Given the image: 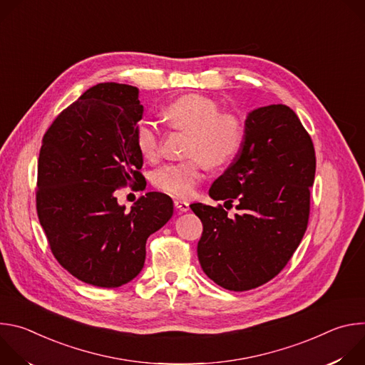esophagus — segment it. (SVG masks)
I'll list each match as a JSON object with an SVG mask.
<instances>
[{"instance_id":"esophagus-1","label":"esophagus","mask_w":365,"mask_h":365,"mask_svg":"<svg viewBox=\"0 0 365 365\" xmlns=\"http://www.w3.org/2000/svg\"><path fill=\"white\" fill-rule=\"evenodd\" d=\"M175 207L176 211L179 214H183V212H187L189 211V203L186 200H182V199H176L175 200Z\"/></svg>"}]
</instances>
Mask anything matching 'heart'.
Instances as JSON below:
<instances>
[{
	"label": "heart",
	"instance_id": "b5f03b06",
	"mask_svg": "<svg viewBox=\"0 0 365 365\" xmlns=\"http://www.w3.org/2000/svg\"><path fill=\"white\" fill-rule=\"evenodd\" d=\"M165 117L176 127L190 133L187 153L182 162H172L154 173V185L179 197L190 196L203 175V160L220 168L230 163L244 143V127L231 114H221L218 103L200 95L182 96L166 107ZM135 144L148 160L160 154V133L154 123L143 120L135 127Z\"/></svg>",
	"mask_w": 365,
	"mask_h": 365
}]
</instances>
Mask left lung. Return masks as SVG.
I'll use <instances>...</instances> for the list:
<instances>
[{
  "label": "left lung",
  "instance_id": "8db88e82",
  "mask_svg": "<svg viewBox=\"0 0 365 365\" xmlns=\"http://www.w3.org/2000/svg\"><path fill=\"white\" fill-rule=\"evenodd\" d=\"M315 169L314 143L293 110L273 103L250 111L237 159L210 189L241 212L230 218L221 205H190L203 225L197 258L205 274L234 292L277 276L307 228Z\"/></svg>",
  "mask_w": 365,
  "mask_h": 365
}]
</instances>
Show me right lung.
<instances>
[{
    "label": "right lung",
    "mask_w": 365,
    "mask_h": 365,
    "mask_svg": "<svg viewBox=\"0 0 365 365\" xmlns=\"http://www.w3.org/2000/svg\"><path fill=\"white\" fill-rule=\"evenodd\" d=\"M138 89L98 83L50 125L38 155L37 215L51 252L72 276L96 287H120L143 270L145 241L173 215V200L147 192L131 210L115 190L145 187L135 127Z\"/></svg>",
    "instance_id": "right-lung-1"
}]
</instances>
